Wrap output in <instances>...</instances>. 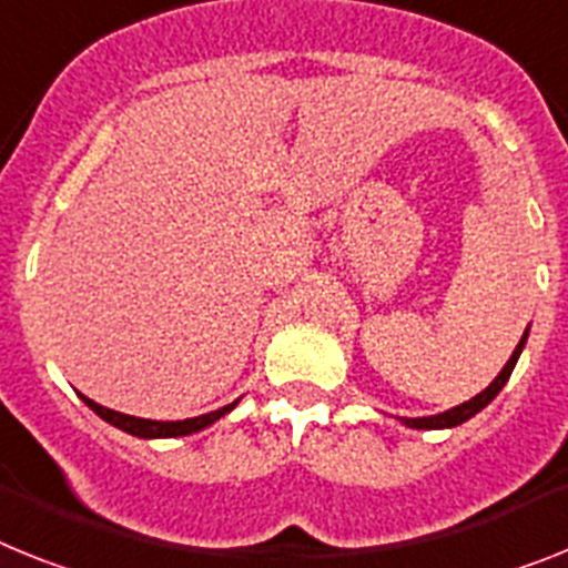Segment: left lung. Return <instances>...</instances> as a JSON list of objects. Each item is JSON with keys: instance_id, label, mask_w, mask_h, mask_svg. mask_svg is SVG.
<instances>
[{"instance_id": "obj_1", "label": "left lung", "mask_w": 568, "mask_h": 568, "mask_svg": "<svg viewBox=\"0 0 568 568\" xmlns=\"http://www.w3.org/2000/svg\"><path fill=\"white\" fill-rule=\"evenodd\" d=\"M526 341H528V328H526V332H523V337H519L517 349H514V355L508 357V364L503 366V373H499L497 378L490 381V384H488V387L483 389V393L474 395V398H470V402L459 404V407L445 409V413H436V416L402 418V422L407 424V427H413V430H445V427H456V424H462V422H468V418H474L476 413H479V409H485V407H488L490 402H494V398H497L499 389L505 387V381L511 378L514 366H517L519 352H523V346H526Z\"/></svg>"}]
</instances>
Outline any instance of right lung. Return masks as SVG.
<instances>
[{"instance_id": "right-lung-1", "label": "right lung", "mask_w": 568, "mask_h": 568, "mask_svg": "<svg viewBox=\"0 0 568 568\" xmlns=\"http://www.w3.org/2000/svg\"><path fill=\"white\" fill-rule=\"evenodd\" d=\"M89 407L98 413L103 422H109L112 427H118V430L130 433V436H138V438H173V436H190V433H199L204 430V427H211L213 422H219L222 416H227L236 404H240V398L233 404H227V407H219L213 409V413H204V416H195V418H184V422H152V418H135V416H126V413H118V409H109V407H100V404H94L92 398H85V395H80Z\"/></svg>"}]
</instances>
